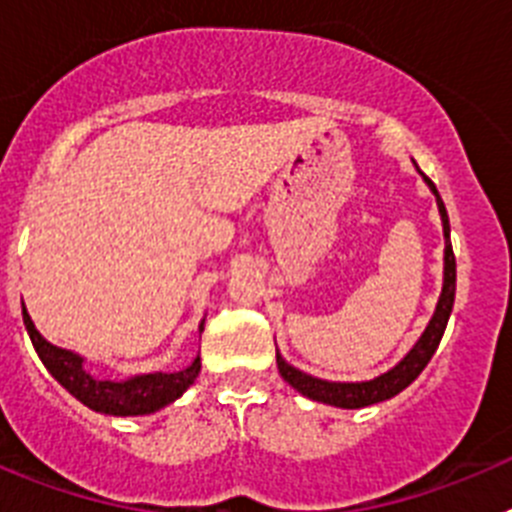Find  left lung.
<instances>
[{
  "label": "left lung",
  "mask_w": 512,
  "mask_h": 512,
  "mask_svg": "<svg viewBox=\"0 0 512 512\" xmlns=\"http://www.w3.org/2000/svg\"><path fill=\"white\" fill-rule=\"evenodd\" d=\"M428 187L433 189L438 202V212H441L443 220V235H446V266H443V292L441 300H438L436 315L431 318L425 333L420 336V341L415 343V348L410 351L395 369H390L382 377L372 379V382H356V384H341V382H323V379H315L310 374H302L300 369L289 366L282 356L277 354V366L279 374L284 377V382H289L297 392H302L310 400L325 402V405H333V408H366V405H374V402L390 400L397 392H402L418 377L425 369V364L431 361V356L436 354L438 343H441L443 330H446V323H449L451 307H454V292H456V259H454V248H451L449 241V215H446V207H443V200L438 197L436 184L425 176Z\"/></svg>",
  "instance_id": "left-lung-1"
}]
</instances>
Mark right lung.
<instances>
[{
  "mask_svg": "<svg viewBox=\"0 0 512 512\" xmlns=\"http://www.w3.org/2000/svg\"><path fill=\"white\" fill-rule=\"evenodd\" d=\"M22 320L30 333L35 351H38L40 361L45 369L58 379V382L71 392L79 402H84L87 408L97 410V413L107 415H146L156 413L164 405L174 402L176 397L187 390L194 379L200 377V356L192 361V366L174 374H140V377L125 379V382H107V379H94L92 374L84 372V361L81 356L63 351V348L53 346L45 341L35 330L33 320L27 315L25 305H22ZM202 330V328H200Z\"/></svg>",
  "mask_w": 512,
  "mask_h": 512,
  "instance_id": "1",
  "label": "right lung"
}]
</instances>
